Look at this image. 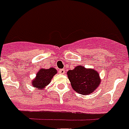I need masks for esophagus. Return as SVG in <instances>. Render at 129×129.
Segmentation results:
<instances>
[{
	"label": "esophagus",
	"mask_w": 129,
	"mask_h": 129,
	"mask_svg": "<svg viewBox=\"0 0 129 129\" xmlns=\"http://www.w3.org/2000/svg\"><path fill=\"white\" fill-rule=\"evenodd\" d=\"M59 73H60V74H64L65 73V71L64 69H60L59 70Z\"/></svg>",
	"instance_id": "34e87169"
}]
</instances>
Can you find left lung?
<instances>
[{
    "instance_id": "8db88e82",
    "label": "left lung",
    "mask_w": 129,
    "mask_h": 129,
    "mask_svg": "<svg viewBox=\"0 0 129 129\" xmlns=\"http://www.w3.org/2000/svg\"><path fill=\"white\" fill-rule=\"evenodd\" d=\"M67 74L73 89L83 95H88L94 92L101 83V78L97 71L87 69L82 65L69 70Z\"/></svg>"
}]
</instances>
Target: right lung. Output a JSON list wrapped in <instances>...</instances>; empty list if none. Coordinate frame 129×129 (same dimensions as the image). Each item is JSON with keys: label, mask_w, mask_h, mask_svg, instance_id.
I'll use <instances>...</instances> for the list:
<instances>
[{"label": "right lung", "mask_w": 129, "mask_h": 129, "mask_svg": "<svg viewBox=\"0 0 129 129\" xmlns=\"http://www.w3.org/2000/svg\"><path fill=\"white\" fill-rule=\"evenodd\" d=\"M57 73V70L53 67L49 69H40L36 74V77L32 80V85L35 88L44 89L46 86L51 83L53 77Z\"/></svg>", "instance_id": "add662e5"}]
</instances>
